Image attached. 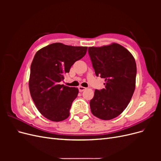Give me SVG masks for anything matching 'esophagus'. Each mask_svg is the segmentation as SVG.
Returning <instances> with one entry per match:
<instances>
[{
	"mask_svg": "<svg viewBox=\"0 0 161 161\" xmlns=\"http://www.w3.org/2000/svg\"><path fill=\"white\" fill-rule=\"evenodd\" d=\"M85 89H86V88H85V87H84V86H79V90L80 92H82L83 91H85Z\"/></svg>",
	"mask_w": 161,
	"mask_h": 161,
	"instance_id": "1",
	"label": "esophagus"
}]
</instances>
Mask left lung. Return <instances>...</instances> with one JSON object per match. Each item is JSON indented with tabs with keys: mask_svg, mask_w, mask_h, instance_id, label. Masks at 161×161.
Returning a JSON list of instances; mask_svg holds the SVG:
<instances>
[{
	"mask_svg": "<svg viewBox=\"0 0 161 161\" xmlns=\"http://www.w3.org/2000/svg\"><path fill=\"white\" fill-rule=\"evenodd\" d=\"M89 54L97 76L105 79V89L95 90L90 101L92 114L103 120L112 119L127 108L136 87V64L132 54L113 43L89 47Z\"/></svg>",
	"mask_w": 161,
	"mask_h": 161,
	"instance_id": "8db88e82",
	"label": "left lung"
}]
</instances>
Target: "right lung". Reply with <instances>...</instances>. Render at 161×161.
I'll return each instance as SVG.
<instances>
[{
    "instance_id": "right-lung-1",
    "label": "right lung",
    "mask_w": 161,
    "mask_h": 161,
    "mask_svg": "<svg viewBox=\"0 0 161 161\" xmlns=\"http://www.w3.org/2000/svg\"><path fill=\"white\" fill-rule=\"evenodd\" d=\"M87 47L54 43L38 50L31 64L29 87L38 111L52 121L69 118L79 89L60 85L74 63L86 54Z\"/></svg>"
}]
</instances>
